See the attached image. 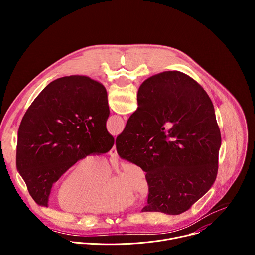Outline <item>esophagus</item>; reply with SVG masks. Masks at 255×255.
<instances>
[{
    "label": "esophagus",
    "mask_w": 255,
    "mask_h": 255,
    "mask_svg": "<svg viewBox=\"0 0 255 255\" xmlns=\"http://www.w3.org/2000/svg\"><path fill=\"white\" fill-rule=\"evenodd\" d=\"M109 154H110L111 156H113V157H116V156H118V153H117V148H116V145L114 144L113 145V147L111 148V150L109 151Z\"/></svg>",
    "instance_id": "obj_1"
}]
</instances>
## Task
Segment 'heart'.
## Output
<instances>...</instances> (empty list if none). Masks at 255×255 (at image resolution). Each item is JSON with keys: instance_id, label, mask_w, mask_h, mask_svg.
<instances>
[{"instance_id": "obj_1", "label": "heart", "mask_w": 255, "mask_h": 255, "mask_svg": "<svg viewBox=\"0 0 255 255\" xmlns=\"http://www.w3.org/2000/svg\"><path fill=\"white\" fill-rule=\"evenodd\" d=\"M107 160L98 155L80 158L65 172L56 190L58 206L68 212L103 214L131 207L135 194L145 196L149 186L141 168L125 162L117 176Z\"/></svg>"}]
</instances>
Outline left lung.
<instances>
[{
    "label": "left lung",
    "instance_id": "left-lung-1",
    "mask_svg": "<svg viewBox=\"0 0 255 255\" xmlns=\"http://www.w3.org/2000/svg\"><path fill=\"white\" fill-rule=\"evenodd\" d=\"M109 114L106 88L85 76L57 79L33 101L19 127L16 164L38 205L48 206L53 184L76 161L113 147Z\"/></svg>",
    "mask_w": 255,
    "mask_h": 255
}]
</instances>
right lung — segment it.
I'll list each match as a JSON object with an SVG mask.
<instances>
[{
	"label": "right lung",
	"mask_w": 255,
	"mask_h": 255,
	"mask_svg": "<svg viewBox=\"0 0 255 255\" xmlns=\"http://www.w3.org/2000/svg\"><path fill=\"white\" fill-rule=\"evenodd\" d=\"M138 109L116 139L118 154L142 168L149 186L142 212L178 215L212 187L221 134L206 91L180 71L145 80Z\"/></svg>",
	"instance_id": "1"
}]
</instances>
